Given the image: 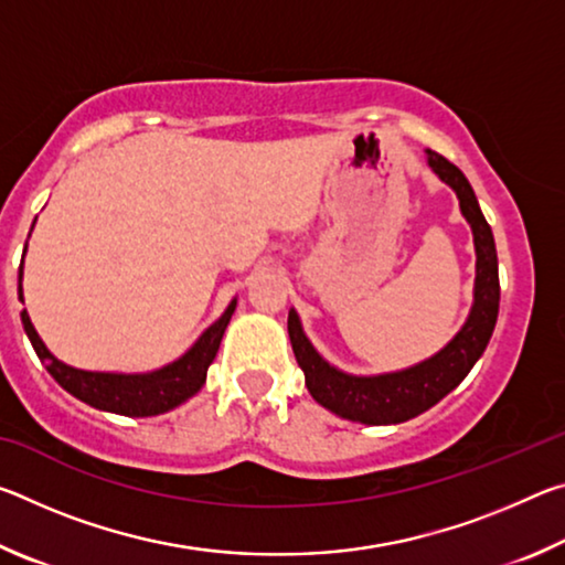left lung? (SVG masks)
<instances>
[{
    "instance_id": "obj_1",
    "label": "left lung",
    "mask_w": 565,
    "mask_h": 565,
    "mask_svg": "<svg viewBox=\"0 0 565 565\" xmlns=\"http://www.w3.org/2000/svg\"><path fill=\"white\" fill-rule=\"evenodd\" d=\"M426 161L438 179L456 191L466 222L471 224L476 246V286L473 306L463 329L436 353L416 366L379 376H351L319 356L301 329L296 311H289V339L294 356L306 376V388L317 404L341 418L359 424L381 426L401 424L438 404L446 394L461 384L489 347V339L499 319V256H495L493 232L481 214L478 199L463 171L446 157L426 149Z\"/></svg>"
}]
</instances>
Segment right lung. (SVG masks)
Returning <instances> with one entry per match:
<instances>
[{"label": "right lung", "mask_w": 565, "mask_h": 565, "mask_svg": "<svg viewBox=\"0 0 565 565\" xmlns=\"http://www.w3.org/2000/svg\"><path fill=\"white\" fill-rule=\"evenodd\" d=\"M26 252V246H24ZM24 262V256H22ZM19 301L22 296V266H19ZM236 309V299L228 303V309L222 313V319L214 321L199 341L191 347L184 356L169 363L164 369L149 371V374H107V371H84L74 369L54 356V353L44 347L40 333L34 331L30 313L22 311V323L26 337H30L36 356L44 361V366L54 376L56 384L64 391H70L84 404H89L99 411H111V414L121 416H157L164 411L177 408L184 404L186 398L196 394L204 386L206 371L216 359L218 343H222L224 331L232 321V313Z\"/></svg>", "instance_id": "right-lung-1"}]
</instances>
